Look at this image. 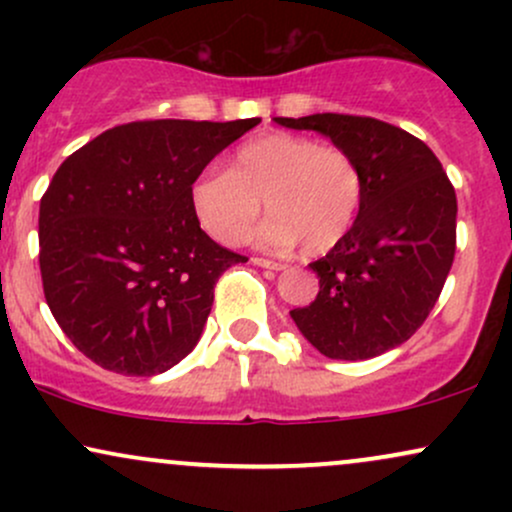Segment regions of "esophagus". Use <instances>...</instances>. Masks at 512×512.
Wrapping results in <instances>:
<instances>
[{
    "label": "esophagus",
    "instance_id": "1",
    "mask_svg": "<svg viewBox=\"0 0 512 512\" xmlns=\"http://www.w3.org/2000/svg\"><path fill=\"white\" fill-rule=\"evenodd\" d=\"M252 264H257V267H267V269H274V272H281V269H286V264H281V262H274V260H264V257H252Z\"/></svg>",
    "mask_w": 512,
    "mask_h": 512
}]
</instances>
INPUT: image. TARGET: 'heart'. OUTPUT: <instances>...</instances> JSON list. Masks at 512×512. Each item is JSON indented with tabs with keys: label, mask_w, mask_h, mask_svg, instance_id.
I'll list each match as a JSON object with an SVG mask.
<instances>
[{
	"label": "heart",
	"mask_w": 512,
	"mask_h": 512,
	"mask_svg": "<svg viewBox=\"0 0 512 512\" xmlns=\"http://www.w3.org/2000/svg\"><path fill=\"white\" fill-rule=\"evenodd\" d=\"M363 190V170L342 146L274 132L240 146L228 173L199 175L190 185V207L211 238L238 245L264 199L272 216L257 231V243L276 250L301 243L305 255H322L351 231Z\"/></svg>",
	"instance_id": "1"
}]
</instances>
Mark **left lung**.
<instances>
[{
  "label": "left lung",
  "instance_id": "8db88e82",
  "mask_svg": "<svg viewBox=\"0 0 512 512\" xmlns=\"http://www.w3.org/2000/svg\"><path fill=\"white\" fill-rule=\"evenodd\" d=\"M274 122L330 137L356 158L366 185L351 231L310 262L320 291L291 310L293 322L337 361H366L404 344L436 305L455 257L457 199L436 154L373 117L317 113Z\"/></svg>",
  "mask_w": 512,
  "mask_h": 512
}]
</instances>
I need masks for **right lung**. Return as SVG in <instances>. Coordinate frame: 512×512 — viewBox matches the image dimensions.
I'll return each instance as SVG.
<instances>
[{
  "label": "right lung",
  "mask_w": 512,
  "mask_h": 512,
  "mask_svg": "<svg viewBox=\"0 0 512 512\" xmlns=\"http://www.w3.org/2000/svg\"><path fill=\"white\" fill-rule=\"evenodd\" d=\"M260 122H129L57 168L40 199L43 291L93 363L149 378L195 349L216 281L245 257L199 228L190 185Z\"/></svg>",
  "instance_id": "add662e5"
}]
</instances>
